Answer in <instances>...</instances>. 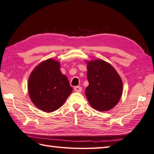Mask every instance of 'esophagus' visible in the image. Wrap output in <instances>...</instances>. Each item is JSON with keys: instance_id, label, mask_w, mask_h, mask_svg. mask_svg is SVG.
I'll list each match as a JSON object with an SVG mask.
<instances>
[{"instance_id": "esophagus-1", "label": "esophagus", "mask_w": 154, "mask_h": 154, "mask_svg": "<svg viewBox=\"0 0 154 154\" xmlns=\"http://www.w3.org/2000/svg\"><path fill=\"white\" fill-rule=\"evenodd\" d=\"M74 90H75V91H76V92L80 93V92H81V91H82V88L79 86H75L74 87Z\"/></svg>"}]
</instances>
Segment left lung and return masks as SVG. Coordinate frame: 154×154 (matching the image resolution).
Returning a JSON list of instances; mask_svg holds the SVG:
<instances>
[{"mask_svg":"<svg viewBox=\"0 0 154 154\" xmlns=\"http://www.w3.org/2000/svg\"><path fill=\"white\" fill-rule=\"evenodd\" d=\"M89 86L85 94L90 104L99 111H107L119 102L122 93V82L116 70L103 60L88 62Z\"/></svg>","mask_w":154,"mask_h":154,"instance_id":"1","label":"left lung"}]
</instances>
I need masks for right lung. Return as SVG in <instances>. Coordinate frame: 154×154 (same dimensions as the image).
<instances>
[{
	"label": "right lung",
	"instance_id": "add662e5",
	"mask_svg": "<svg viewBox=\"0 0 154 154\" xmlns=\"http://www.w3.org/2000/svg\"><path fill=\"white\" fill-rule=\"evenodd\" d=\"M60 68L59 62L49 59L38 65L29 78L28 88L30 99L35 106L44 112L57 110L73 91Z\"/></svg>",
	"mask_w": 154,
	"mask_h": 154
}]
</instances>
